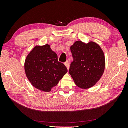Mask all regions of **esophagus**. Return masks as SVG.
<instances>
[{"label": "esophagus", "instance_id": "1", "mask_svg": "<svg viewBox=\"0 0 128 128\" xmlns=\"http://www.w3.org/2000/svg\"><path fill=\"white\" fill-rule=\"evenodd\" d=\"M65 66H66V68L68 70H69V62L67 61L66 62H65Z\"/></svg>", "mask_w": 128, "mask_h": 128}]
</instances>
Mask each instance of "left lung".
<instances>
[{
	"label": "left lung",
	"instance_id": "1",
	"mask_svg": "<svg viewBox=\"0 0 128 128\" xmlns=\"http://www.w3.org/2000/svg\"><path fill=\"white\" fill-rule=\"evenodd\" d=\"M73 58L69 73L78 87L88 89L94 86L102 76L105 69V56L98 43L81 40L70 46Z\"/></svg>",
	"mask_w": 128,
	"mask_h": 128
}]
</instances>
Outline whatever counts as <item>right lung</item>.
I'll return each mask as SVG.
<instances>
[{"mask_svg": "<svg viewBox=\"0 0 128 128\" xmlns=\"http://www.w3.org/2000/svg\"><path fill=\"white\" fill-rule=\"evenodd\" d=\"M24 69L32 85L46 92H51L68 72L48 44L34 47L26 58Z\"/></svg>", "mask_w": 128, "mask_h": 128, "instance_id": "right-lung-1", "label": "right lung"}]
</instances>
